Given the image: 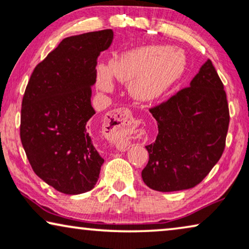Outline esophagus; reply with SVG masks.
Returning <instances> with one entry per match:
<instances>
[{"instance_id":"obj_1","label":"esophagus","mask_w":249,"mask_h":249,"mask_svg":"<svg viewBox=\"0 0 249 249\" xmlns=\"http://www.w3.org/2000/svg\"><path fill=\"white\" fill-rule=\"evenodd\" d=\"M131 112L127 108L121 107L107 113V117L104 121L105 127H110V130L105 135L107 141L113 142L119 149H122V151L127 149L128 142L124 137H122L121 130L128 129L129 124H131Z\"/></svg>"}]
</instances>
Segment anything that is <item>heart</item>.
<instances>
[{"instance_id": "heart-1", "label": "heart", "mask_w": 249, "mask_h": 249, "mask_svg": "<svg viewBox=\"0 0 249 249\" xmlns=\"http://www.w3.org/2000/svg\"><path fill=\"white\" fill-rule=\"evenodd\" d=\"M185 56L175 49L164 46H142L129 51L110 62L112 76L124 83H131V93L142 101H152L162 95L185 69ZM97 85L102 90L112 89L108 71L100 68Z\"/></svg>"}]
</instances>
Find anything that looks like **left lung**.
<instances>
[{
  "label": "left lung",
  "instance_id": "1",
  "mask_svg": "<svg viewBox=\"0 0 249 249\" xmlns=\"http://www.w3.org/2000/svg\"><path fill=\"white\" fill-rule=\"evenodd\" d=\"M158 121L142 178L158 192L193 188L209 175L226 147L229 107L223 84L207 60L190 86L149 108Z\"/></svg>",
  "mask_w": 249,
  "mask_h": 249
}]
</instances>
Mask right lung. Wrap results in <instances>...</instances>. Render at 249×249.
I'll list each match as a JSON object with an SVG mask.
<instances>
[{
  "instance_id": "add662e5",
  "label": "right lung",
  "mask_w": 249,
  "mask_h": 249,
  "mask_svg": "<svg viewBox=\"0 0 249 249\" xmlns=\"http://www.w3.org/2000/svg\"><path fill=\"white\" fill-rule=\"evenodd\" d=\"M112 29L64 38L34 69L22 97L20 138L34 172L57 192L93 189L104 160L93 145L91 86Z\"/></svg>"
}]
</instances>
